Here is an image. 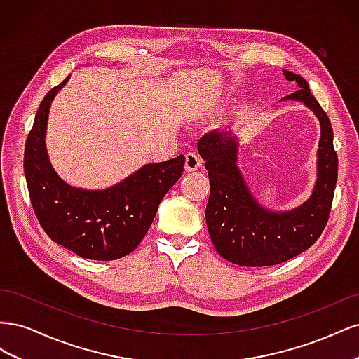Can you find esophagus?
I'll use <instances>...</instances> for the list:
<instances>
[{
	"label": "esophagus",
	"mask_w": 359,
	"mask_h": 359,
	"mask_svg": "<svg viewBox=\"0 0 359 359\" xmlns=\"http://www.w3.org/2000/svg\"><path fill=\"white\" fill-rule=\"evenodd\" d=\"M202 165V158L196 153H189L186 154V170L187 172H194L198 170Z\"/></svg>",
	"instance_id": "obj_1"
}]
</instances>
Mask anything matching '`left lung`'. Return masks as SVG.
<instances>
[{
	"mask_svg": "<svg viewBox=\"0 0 359 359\" xmlns=\"http://www.w3.org/2000/svg\"><path fill=\"white\" fill-rule=\"evenodd\" d=\"M283 74L298 86L283 100L302 102L320 123L318 181L307 202L292 211L264 208L236 166L238 142L231 132L212 130L198 142L211 184L206 226L219 255L236 265L269 266L286 262L316 243L330 219L339 170L332 126L310 93L307 81L287 70Z\"/></svg>",
	"mask_w": 359,
	"mask_h": 359,
	"instance_id": "1",
	"label": "left lung"
}]
</instances>
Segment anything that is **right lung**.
<instances>
[{
  "label": "right lung",
  "instance_id": "right-lung-1",
  "mask_svg": "<svg viewBox=\"0 0 359 359\" xmlns=\"http://www.w3.org/2000/svg\"><path fill=\"white\" fill-rule=\"evenodd\" d=\"M69 79L45 95L27 137L31 205L52 241L85 259L115 260L132 253L147 235L161 199L182 175L184 156L145 165L104 190L69 186L52 168L45 142L50 103Z\"/></svg>",
  "mask_w": 359,
  "mask_h": 359
}]
</instances>
